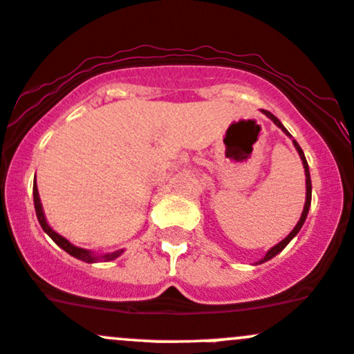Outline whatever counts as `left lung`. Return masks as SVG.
Masks as SVG:
<instances>
[{
    "mask_svg": "<svg viewBox=\"0 0 354 354\" xmlns=\"http://www.w3.org/2000/svg\"><path fill=\"white\" fill-rule=\"evenodd\" d=\"M262 112H264V114L268 115V118L271 119V121L274 122L276 126H278L279 129H281L283 133L286 134V136H290V138H291V134L288 133V129H286V127L283 126L281 121H279V119L276 118V115H272L271 112H269V111H262ZM291 141H293V147H295V150H297V151H298V155H300V160H301V163H304V169H305V187H307V196H305V206H304V211H301V216H300V220H298L297 227H295L293 230H291L290 233H288V236H286V239H283L281 242H279V243H276L274 247H271V249H269L268 252H266V256L262 257L261 261H257L256 264H262V262H266V261H271L272 257H274V256H278V254L281 252V250L285 249V247L288 245V243H290L291 240H293L295 236H297V233L301 230V227H304L305 220H307L308 209H310V203H312V180H310V170H308V163H307V158H305V153H304V150H301V148H300V145H298L297 141L293 140V138H291Z\"/></svg>",
    "mask_w": 354,
    "mask_h": 354,
    "instance_id": "obj_1",
    "label": "left lung"
}]
</instances>
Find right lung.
Returning a JSON list of instances; mask_svg holds the SVG:
<instances>
[{"label":"right lung","instance_id":"1","mask_svg":"<svg viewBox=\"0 0 354 354\" xmlns=\"http://www.w3.org/2000/svg\"><path fill=\"white\" fill-rule=\"evenodd\" d=\"M34 206H35V214H37V220H39V223H41L42 230L46 232L47 235H49L50 239H53L54 242L61 247V249L66 250L69 256L80 259V261H83V262H88V264H93V262H98V261H114V259H118L124 252V249H121V250H115V252H109V254H102V256H98V254L92 252V250L73 245L68 239H64L63 235H59L56 230H53V228H50V225L47 223L46 214H44V207H42L41 198H39V189H37V184H35V182H34Z\"/></svg>","mask_w":354,"mask_h":354}]
</instances>
